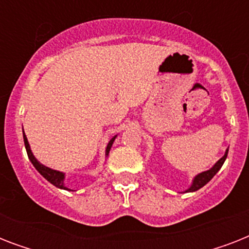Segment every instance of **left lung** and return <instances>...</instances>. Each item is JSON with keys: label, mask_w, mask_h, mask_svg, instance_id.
Masks as SVG:
<instances>
[{"label": "left lung", "mask_w": 249, "mask_h": 249, "mask_svg": "<svg viewBox=\"0 0 249 249\" xmlns=\"http://www.w3.org/2000/svg\"><path fill=\"white\" fill-rule=\"evenodd\" d=\"M228 152L229 150H226L225 155L222 156V158H221L216 164H214L213 168H211V169L207 170V172H203V173L197 174L196 177H195V179H194L193 186H191L187 191H196V190L201 189L204 185H207V183H208L213 177H214V174L221 169V166H222V164L225 163V160H226V158H228Z\"/></svg>", "instance_id": "8db88e82"}]
</instances>
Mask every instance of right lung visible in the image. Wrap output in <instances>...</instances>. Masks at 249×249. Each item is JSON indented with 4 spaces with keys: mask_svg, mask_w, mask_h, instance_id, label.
<instances>
[{
    "mask_svg": "<svg viewBox=\"0 0 249 249\" xmlns=\"http://www.w3.org/2000/svg\"><path fill=\"white\" fill-rule=\"evenodd\" d=\"M23 138H24V144H25V150H27V155H28L29 160H31V163L33 164V166H35V168L38 170V173H40L42 177L46 178V179H48L50 183H53L54 186H56V187L67 190V187L63 185L64 174L60 173V172H56V170L50 169V168H48V166H45V165H42L41 163H38V161L35 159V156H33L32 151H31V148H29L28 141H27V137H25L24 132H23ZM113 141H115V137H113L112 140L109 141V143L107 144V150H106V152H107V154H108L109 150H111V146H112Z\"/></svg>",
    "mask_w": 249,
    "mask_h": 249,
    "instance_id": "right-lung-1",
    "label": "right lung"
}]
</instances>
